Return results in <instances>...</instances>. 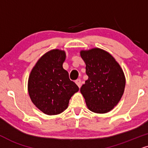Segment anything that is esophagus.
I'll use <instances>...</instances> for the list:
<instances>
[{
  "label": "esophagus",
  "instance_id": "1",
  "mask_svg": "<svg viewBox=\"0 0 148 148\" xmlns=\"http://www.w3.org/2000/svg\"><path fill=\"white\" fill-rule=\"evenodd\" d=\"M75 83H76V84L77 85V86L79 87V88H80V87H81V86H82V82H81V80H80L79 79L76 80Z\"/></svg>",
  "mask_w": 148,
  "mask_h": 148
}]
</instances>
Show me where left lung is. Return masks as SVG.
<instances>
[{"instance_id":"obj_1","label":"left lung","mask_w":148,"mask_h":148,"mask_svg":"<svg viewBox=\"0 0 148 148\" xmlns=\"http://www.w3.org/2000/svg\"><path fill=\"white\" fill-rule=\"evenodd\" d=\"M88 79L80 88L88 108L95 113H106L121 99L125 86L123 71L115 59L103 49L81 51Z\"/></svg>"}]
</instances>
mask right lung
<instances>
[{"label": "right lung", "instance_id": "1", "mask_svg": "<svg viewBox=\"0 0 148 148\" xmlns=\"http://www.w3.org/2000/svg\"><path fill=\"white\" fill-rule=\"evenodd\" d=\"M64 51L53 49L44 54L31 71L28 92L34 104L45 114L54 115L67 108L69 100L79 90L69 79L62 64Z\"/></svg>", "mask_w": 148, "mask_h": 148}]
</instances>
